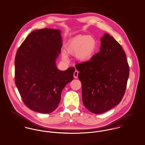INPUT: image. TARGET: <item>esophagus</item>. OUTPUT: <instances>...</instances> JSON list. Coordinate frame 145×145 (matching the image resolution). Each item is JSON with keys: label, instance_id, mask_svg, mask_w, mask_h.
Returning <instances> with one entry per match:
<instances>
[{"label": "esophagus", "instance_id": "esophagus-1", "mask_svg": "<svg viewBox=\"0 0 145 145\" xmlns=\"http://www.w3.org/2000/svg\"><path fill=\"white\" fill-rule=\"evenodd\" d=\"M78 71H75V72H74V74H73V76H74V78H78Z\"/></svg>", "mask_w": 145, "mask_h": 145}]
</instances>
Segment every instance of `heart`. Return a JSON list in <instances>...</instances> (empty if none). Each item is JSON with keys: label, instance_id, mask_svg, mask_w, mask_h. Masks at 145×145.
<instances>
[{"label": "heart", "instance_id": "obj_1", "mask_svg": "<svg viewBox=\"0 0 145 145\" xmlns=\"http://www.w3.org/2000/svg\"><path fill=\"white\" fill-rule=\"evenodd\" d=\"M97 47L98 42L95 37L86 34H78L68 40L65 50L67 54L75 56L77 61L85 62L93 58ZM61 56L64 61H68V57L65 52H63Z\"/></svg>", "mask_w": 145, "mask_h": 145}]
</instances>
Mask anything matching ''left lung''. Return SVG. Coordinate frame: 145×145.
<instances>
[{"mask_svg": "<svg viewBox=\"0 0 145 145\" xmlns=\"http://www.w3.org/2000/svg\"><path fill=\"white\" fill-rule=\"evenodd\" d=\"M76 67L80 72L83 103L88 110L101 114L120 103L129 70L125 51L113 37L105 33L101 38L100 51Z\"/></svg>", "mask_w": 145, "mask_h": 145, "instance_id": "obj_1", "label": "left lung"}]
</instances>
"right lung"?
<instances>
[{
  "instance_id": "right-lung-1",
  "label": "right lung",
  "mask_w": 145,
  "mask_h": 145,
  "mask_svg": "<svg viewBox=\"0 0 145 145\" xmlns=\"http://www.w3.org/2000/svg\"><path fill=\"white\" fill-rule=\"evenodd\" d=\"M61 33L48 28L34 31L16 52V85L24 104L37 112L54 111L63 88L73 80L74 67L60 71L56 65L62 47Z\"/></svg>"
}]
</instances>
